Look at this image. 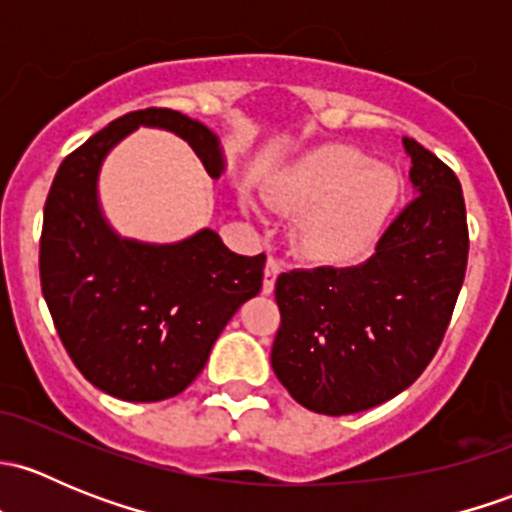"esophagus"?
I'll return each instance as SVG.
<instances>
[{
  "mask_svg": "<svg viewBox=\"0 0 512 512\" xmlns=\"http://www.w3.org/2000/svg\"><path fill=\"white\" fill-rule=\"evenodd\" d=\"M282 272V262L277 260V257H270L265 265V280H262V292L265 294H272L275 292V280L280 277Z\"/></svg>",
  "mask_w": 512,
  "mask_h": 512,
  "instance_id": "esophagus-1",
  "label": "esophagus"
}]
</instances>
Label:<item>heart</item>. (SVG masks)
Returning <instances> with one entry per match:
<instances>
[{
    "instance_id": "obj_1",
    "label": "heart",
    "mask_w": 512,
    "mask_h": 512,
    "mask_svg": "<svg viewBox=\"0 0 512 512\" xmlns=\"http://www.w3.org/2000/svg\"><path fill=\"white\" fill-rule=\"evenodd\" d=\"M401 183L391 165L369 160L347 143H327L304 153L275 178L270 203L297 218L294 245L317 265H354L384 232ZM255 213V205L247 203Z\"/></svg>"
}]
</instances>
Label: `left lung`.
<instances>
[{
    "instance_id": "1",
    "label": "left lung",
    "mask_w": 512,
    "mask_h": 512,
    "mask_svg": "<svg viewBox=\"0 0 512 512\" xmlns=\"http://www.w3.org/2000/svg\"><path fill=\"white\" fill-rule=\"evenodd\" d=\"M416 198L356 267L277 277L272 369L304 409L347 416L394 399L438 352L466 277V203L456 173L404 138Z\"/></svg>"
}]
</instances>
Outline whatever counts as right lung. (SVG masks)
Returning <instances> with one entry per match:
<instances>
[{
	"label": "right lung",
	"instance_id": "add662e5",
	"mask_svg": "<svg viewBox=\"0 0 512 512\" xmlns=\"http://www.w3.org/2000/svg\"><path fill=\"white\" fill-rule=\"evenodd\" d=\"M138 126L175 133L210 178L225 170L218 136L170 108H143L108 123L64 158L44 205L41 292L76 369L123 401H163L203 371L232 314L262 287L265 255L227 250L200 230L173 245L116 235L98 205V170Z\"/></svg>",
	"mask_w": 512,
	"mask_h": 512
}]
</instances>
